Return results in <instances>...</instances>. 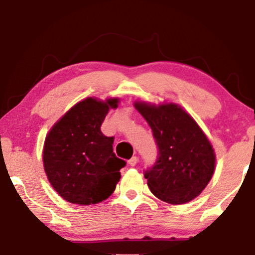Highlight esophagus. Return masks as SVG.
Instances as JSON below:
<instances>
[{"label": "esophagus", "mask_w": 255, "mask_h": 255, "mask_svg": "<svg viewBox=\"0 0 255 255\" xmlns=\"http://www.w3.org/2000/svg\"><path fill=\"white\" fill-rule=\"evenodd\" d=\"M128 165L133 167V166L137 165V162H138V158H137V156H132V158H131L130 160H128Z\"/></svg>", "instance_id": "obj_1"}]
</instances>
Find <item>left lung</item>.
I'll return each mask as SVG.
<instances>
[{"instance_id": "1", "label": "left lung", "mask_w": 255, "mask_h": 255, "mask_svg": "<svg viewBox=\"0 0 255 255\" xmlns=\"http://www.w3.org/2000/svg\"><path fill=\"white\" fill-rule=\"evenodd\" d=\"M152 128L158 156L144 172L154 196L170 204L187 203L202 193L215 170L214 148L196 122L174 103L135 102Z\"/></svg>"}]
</instances>
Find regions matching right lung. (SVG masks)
I'll use <instances>...</instances> for the list:
<instances>
[{
    "mask_svg": "<svg viewBox=\"0 0 255 255\" xmlns=\"http://www.w3.org/2000/svg\"><path fill=\"white\" fill-rule=\"evenodd\" d=\"M117 103L118 99L103 102L88 97L68 110L46 135L44 169L64 200L89 205L114 193L127 162L115 154L114 137L104 135L101 125Z\"/></svg>",
    "mask_w": 255,
    "mask_h": 255,
    "instance_id": "1",
    "label": "right lung"
}]
</instances>
